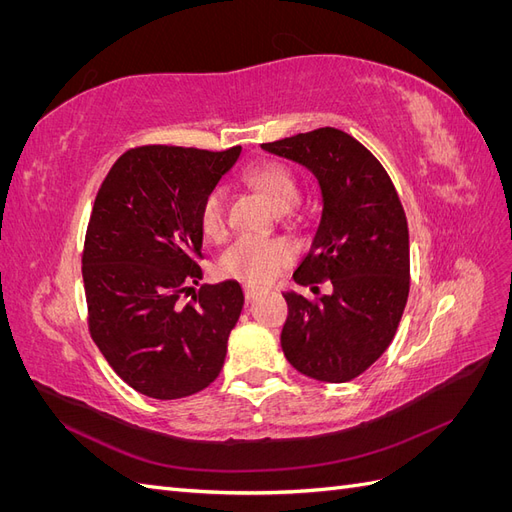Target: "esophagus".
I'll return each mask as SVG.
<instances>
[{
	"mask_svg": "<svg viewBox=\"0 0 512 512\" xmlns=\"http://www.w3.org/2000/svg\"><path fill=\"white\" fill-rule=\"evenodd\" d=\"M260 292H262V290L256 288V286H243V294H245L247 301H254Z\"/></svg>",
	"mask_w": 512,
	"mask_h": 512,
	"instance_id": "1",
	"label": "esophagus"
}]
</instances>
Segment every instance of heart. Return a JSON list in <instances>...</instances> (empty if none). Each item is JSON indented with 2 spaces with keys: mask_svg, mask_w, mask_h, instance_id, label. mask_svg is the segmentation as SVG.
<instances>
[{
  "mask_svg": "<svg viewBox=\"0 0 512 512\" xmlns=\"http://www.w3.org/2000/svg\"><path fill=\"white\" fill-rule=\"evenodd\" d=\"M247 181L277 209H290L299 200V183L292 170L275 160H267L247 170ZM198 222L209 239H222L226 235V192L224 188H211L198 209ZM297 256L294 245L284 239L243 235L220 258V273L243 284H269L275 280Z\"/></svg>",
  "mask_w": 512,
  "mask_h": 512,
  "instance_id": "heart-1",
  "label": "heart"
}]
</instances>
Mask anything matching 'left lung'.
I'll return each mask as SVG.
<instances>
[{
    "mask_svg": "<svg viewBox=\"0 0 512 512\" xmlns=\"http://www.w3.org/2000/svg\"><path fill=\"white\" fill-rule=\"evenodd\" d=\"M316 175L322 218L312 250L294 271L301 286L331 282L320 299L286 292L282 350L301 374L348 382L393 342L410 292V239L395 185L374 153L337 128L265 143Z\"/></svg>",
    "mask_w": 512,
    "mask_h": 512,
    "instance_id": "8db88e82",
    "label": "left lung"
}]
</instances>
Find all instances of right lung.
Returning <instances> with one entry per match:
<instances>
[{
	"instance_id": "1",
	"label": "right lung",
	"mask_w": 512,
	"mask_h": 512,
	"mask_svg": "<svg viewBox=\"0 0 512 512\" xmlns=\"http://www.w3.org/2000/svg\"><path fill=\"white\" fill-rule=\"evenodd\" d=\"M241 147L128 149L102 181L83 247L89 333L115 374L153 399L188 397L220 376L243 309L237 282L183 292L203 269L198 209Z\"/></svg>"
}]
</instances>
